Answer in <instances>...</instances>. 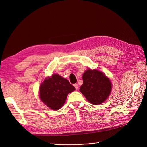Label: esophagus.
Wrapping results in <instances>:
<instances>
[{
	"instance_id": "1",
	"label": "esophagus",
	"mask_w": 147,
	"mask_h": 147,
	"mask_svg": "<svg viewBox=\"0 0 147 147\" xmlns=\"http://www.w3.org/2000/svg\"><path fill=\"white\" fill-rule=\"evenodd\" d=\"M74 86L75 87V89H76V90H78V84H74Z\"/></svg>"
}]
</instances>
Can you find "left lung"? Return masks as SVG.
Instances as JSON below:
<instances>
[{
    "label": "left lung",
    "instance_id": "obj_1",
    "mask_svg": "<svg viewBox=\"0 0 147 147\" xmlns=\"http://www.w3.org/2000/svg\"><path fill=\"white\" fill-rule=\"evenodd\" d=\"M83 84L80 91L90 103H103L110 95L112 84L105 74L96 69L86 70L83 75Z\"/></svg>",
    "mask_w": 147,
    "mask_h": 147
}]
</instances>
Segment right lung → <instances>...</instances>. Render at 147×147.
<instances>
[{
	"mask_svg": "<svg viewBox=\"0 0 147 147\" xmlns=\"http://www.w3.org/2000/svg\"><path fill=\"white\" fill-rule=\"evenodd\" d=\"M75 90L69 81L57 74L47 77L40 84L39 97L47 107L57 110L64 105L67 94Z\"/></svg>",
	"mask_w": 147,
	"mask_h": 147,
	"instance_id": "add662e5",
	"label": "right lung"
}]
</instances>
